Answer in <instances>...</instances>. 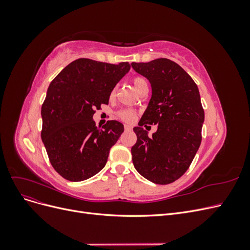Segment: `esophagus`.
Here are the masks:
<instances>
[{"instance_id": "esophagus-1", "label": "esophagus", "mask_w": 250, "mask_h": 250, "mask_svg": "<svg viewBox=\"0 0 250 250\" xmlns=\"http://www.w3.org/2000/svg\"><path fill=\"white\" fill-rule=\"evenodd\" d=\"M124 129H125L126 131H130V130H132V126L128 125V124H125V125H124Z\"/></svg>"}]
</instances>
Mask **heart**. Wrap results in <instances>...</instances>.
<instances>
[{"label":"heart","mask_w":250,"mask_h":250,"mask_svg":"<svg viewBox=\"0 0 250 250\" xmlns=\"http://www.w3.org/2000/svg\"><path fill=\"white\" fill-rule=\"evenodd\" d=\"M132 83L134 88L138 90H141V88H143L144 86H148V81L146 78H144L142 76H137L132 79ZM116 93V87H113L110 96L112 97ZM117 116L119 119H121L122 121H125V122H132L135 118V111L131 110V109H121L117 112Z\"/></svg>","instance_id":"1"}]
</instances>
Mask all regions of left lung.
Segmentation results:
<instances>
[{
	"label": "left lung",
	"instance_id": "1",
	"mask_svg": "<svg viewBox=\"0 0 250 250\" xmlns=\"http://www.w3.org/2000/svg\"><path fill=\"white\" fill-rule=\"evenodd\" d=\"M135 72L151 83L152 96L133 131L131 148L134 168L157 185H168L186 173L201 143L204 110L199 90L183 67L167 58L132 62ZM158 124L149 138L141 127Z\"/></svg>",
	"mask_w": 250,
	"mask_h": 250
}]
</instances>
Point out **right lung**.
I'll list each match as a JSON object with an SVG mask.
<instances>
[{"label": "right lung", "instance_id": "right-lung-1", "mask_svg": "<svg viewBox=\"0 0 250 250\" xmlns=\"http://www.w3.org/2000/svg\"><path fill=\"white\" fill-rule=\"evenodd\" d=\"M129 70L128 62L79 58L50 83L42 105V140L52 167L66 180H85L106 165L124 126L111 120L100 129L93 116L108 104L112 88Z\"/></svg>", "mask_w": 250, "mask_h": 250}]
</instances>
